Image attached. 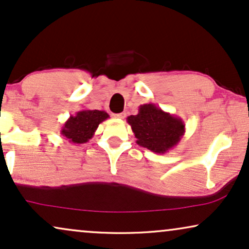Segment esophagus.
Listing matches in <instances>:
<instances>
[{"label": "esophagus", "mask_w": 249, "mask_h": 249, "mask_svg": "<svg viewBox=\"0 0 249 249\" xmlns=\"http://www.w3.org/2000/svg\"><path fill=\"white\" fill-rule=\"evenodd\" d=\"M125 116H126V112H121V114H114V117L115 118H118V119H124Z\"/></svg>", "instance_id": "obj_1"}]
</instances>
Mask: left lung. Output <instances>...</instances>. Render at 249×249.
<instances>
[{"mask_svg":"<svg viewBox=\"0 0 249 249\" xmlns=\"http://www.w3.org/2000/svg\"><path fill=\"white\" fill-rule=\"evenodd\" d=\"M127 123L137 143L156 154H166L173 149L185 132V124L180 117L161 110L154 104L141 105L137 115L128 116Z\"/></svg>","mask_w":249,"mask_h":249,"instance_id":"left-lung-1","label":"left lung"}]
</instances>
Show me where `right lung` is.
<instances>
[{
    "instance_id": "add662e5",
    "label": "right lung",
    "mask_w": 249,
    "mask_h": 249,
    "mask_svg": "<svg viewBox=\"0 0 249 249\" xmlns=\"http://www.w3.org/2000/svg\"><path fill=\"white\" fill-rule=\"evenodd\" d=\"M109 118V115L104 110H90L83 109L71 116L61 127L60 133L71 143H86L97 131L99 124Z\"/></svg>"
}]
</instances>
